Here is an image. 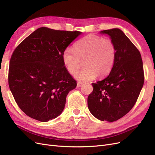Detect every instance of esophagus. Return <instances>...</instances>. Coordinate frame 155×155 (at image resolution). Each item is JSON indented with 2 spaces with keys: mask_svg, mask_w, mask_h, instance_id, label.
<instances>
[{
  "mask_svg": "<svg viewBox=\"0 0 155 155\" xmlns=\"http://www.w3.org/2000/svg\"><path fill=\"white\" fill-rule=\"evenodd\" d=\"M83 85V83L81 82H78L77 83V87H80Z\"/></svg>",
  "mask_w": 155,
  "mask_h": 155,
  "instance_id": "1",
  "label": "esophagus"
}]
</instances>
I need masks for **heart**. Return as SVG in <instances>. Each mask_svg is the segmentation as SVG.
Listing matches in <instances>:
<instances>
[{"instance_id":"1","label":"heart","mask_w":155,"mask_h":155,"mask_svg":"<svg viewBox=\"0 0 155 155\" xmlns=\"http://www.w3.org/2000/svg\"><path fill=\"white\" fill-rule=\"evenodd\" d=\"M116 49L113 41L109 39L90 34L83 37L72 47L66 48L63 52V62L67 71L75 74L84 61L85 69L75 75L78 80L91 81L98 75L105 76L109 74L113 67Z\"/></svg>"}]
</instances>
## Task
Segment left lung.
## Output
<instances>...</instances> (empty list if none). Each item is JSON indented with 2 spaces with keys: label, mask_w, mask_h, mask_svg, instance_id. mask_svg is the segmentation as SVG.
Instances as JSON below:
<instances>
[{
  "label": "left lung",
  "mask_w": 155,
  "mask_h": 155,
  "mask_svg": "<svg viewBox=\"0 0 155 155\" xmlns=\"http://www.w3.org/2000/svg\"><path fill=\"white\" fill-rule=\"evenodd\" d=\"M109 35L116 49L109 76L92 83L87 100L88 109L98 120L114 121L132 109L144 83L143 62L139 50L118 28L101 31Z\"/></svg>",
  "instance_id": "8db88e82"
}]
</instances>
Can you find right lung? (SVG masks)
I'll list each match as a JSON object with an SVG mask.
<instances>
[{
  "mask_svg": "<svg viewBox=\"0 0 155 155\" xmlns=\"http://www.w3.org/2000/svg\"><path fill=\"white\" fill-rule=\"evenodd\" d=\"M81 33L41 27L13 51L9 87L18 107L30 118L45 122L61 114L67 94L77 85L62 54Z\"/></svg>",
  "mask_w": 155,
  "mask_h": 155,
  "instance_id": "right-lung-1",
  "label": "right lung"
}]
</instances>
